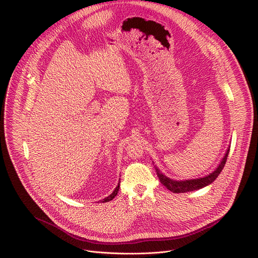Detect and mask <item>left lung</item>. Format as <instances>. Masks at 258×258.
Returning a JSON list of instances; mask_svg holds the SVG:
<instances>
[{
	"label": "left lung",
	"instance_id": "8db88e82",
	"mask_svg": "<svg viewBox=\"0 0 258 258\" xmlns=\"http://www.w3.org/2000/svg\"><path fill=\"white\" fill-rule=\"evenodd\" d=\"M230 152V147L228 148L224 158L220 161V163L218 164V166L216 167V169L214 171H212L211 173L203 176V177H199V178H193V179H185V180H175L172 179L170 177H167L165 174H163L158 167L155 166L157 175L161 181L162 185L168 189L169 191L173 192V193H186V192H191V191H195V190H199L202 189L210 183L212 181L215 180V178L219 175V173L222 172L226 161H227V157L229 155Z\"/></svg>",
	"mask_w": 258,
	"mask_h": 258
}]
</instances>
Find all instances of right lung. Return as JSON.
Segmentation results:
<instances>
[{"instance_id":"obj_1","label":"right lung","mask_w":258,"mask_h":258,"mask_svg":"<svg viewBox=\"0 0 258 258\" xmlns=\"http://www.w3.org/2000/svg\"><path fill=\"white\" fill-rule=\"evenodd\" d=\"M120 182V181H119ZM117 183V186H116V188H115V190L112 192V194H110L108 197H106V198H104L103 200H102V202H108V201H110V200H112L116 195H117V193H118V190H119V186H120V183Z\"/></svg>"}]
</instances>
